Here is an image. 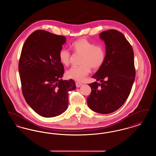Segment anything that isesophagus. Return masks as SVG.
<instances>
[{
    "label": "esophagus",
    "instance_id": "obj_1",
    "mask_svg": "<svg viewBox=\"0 0 156 156\" xmlns=\"http://www.w3.org/2000/svg\"><path fill=\"white\" fill-rule=\"evenodd\" d=\"M75 84H76V87L77 88H79V87H80L82 85V83L78 82H76Z\"/></svg>",
    "mask_w": 156,
    "mask_h": 156
}]
</instances>
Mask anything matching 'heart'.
<instances>
[{
	"instance_id": "heart-1",
	"label": "heart",
	"mask_w": 156,
	"mask_h": 156,
	"mask_svg": "<svg viewBox=\"0 0 156 156\" xmlns=\"http://www.w3.org/2000/svg\"><path fill=\"white\" fill-rule=\"evenodd\" d=\"M71 47L75 53L82 54V57L81 66L72 67L67 71L69 78L81 81L89 74L91 68L96 70L104 64L106 50L102 45H96L86 38H81L74 41ZM71 57V53L66 49L62 48L59 51V61L63 65L68 66Z\"/></svg>"
}]
</instances>
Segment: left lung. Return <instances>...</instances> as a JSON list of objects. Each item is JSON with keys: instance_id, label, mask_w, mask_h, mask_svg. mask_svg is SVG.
<instances>
[{"instance_id": "1", "label": "left lung", "mask_w": 156, "mask_h": 156, "mask_svg": "<svg viewBox=\"0 0 156 156\" xmlns=\"http://www.w3.org/2000/svg\"><path fill=\"white\" fill-rule=\"evenodd\" d=\"M106 45L104 64L93 78L100 81L89 83L91 92L87 98L89 108L102 114L120 108L129 96L136 70L133 48L125 36L114 29L99 34Z\"/></svg>"}]
</instances>
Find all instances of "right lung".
<instances>
[{
  "label": "right lung",
  "instance_id": "add662e5",
  "mask_svg": "<svg viewBox=\"0 0 156 156\" xmlns=\"http://www.w3.org/2000/svg\"><path fill=\"white\" fill-rule=\"evenodd\" d=\"M66 37L43 30L32 33L23 45L19 62L23 95L26 102L45 118L58 116L68 105L73 80H62L64 73L59 59Z\"/></svg>",
  "mask_w": 156,
  "mask_h": 156
}]
</instances>
